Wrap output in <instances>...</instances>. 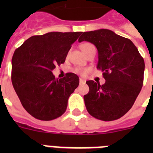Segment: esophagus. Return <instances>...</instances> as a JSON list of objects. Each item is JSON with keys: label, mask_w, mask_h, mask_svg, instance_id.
I'll use <instances>...</instances> for the list:
<instances>
[{"label": "esophagus", "mask_w": 153, "mask_h": 153, "mask_svg": "<svg viewBox=\"0 0 153 153\" xmlns=\"http://www.w3.org/2000/svg\"><path fill=\"white\" fill-rule=\"evenodd\" d=\"M86 83V80H85L84 79H83V78H79V83L80 84H83V83Z\"/></svg>", "instance_id": "esophagus-1"}]
</instances>
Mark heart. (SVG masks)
<instances>
[{
    "mask_svg": "<svg viewBox=\"0 0 153 153\" xmlns=\"http://www.w3.org/2000/svg\"><path fill=\"white\" fill-rule=\"evenodd\" d=\"M95 47L93 44H92L91 43H88V42H86V43H84L81 45V49L82 51H83L85 54H87L92 49H94ZM75 72L76 73H79V74H84L87 72V70L86 69H80V68H76L75 69Z\"/></svg>",
    "mask_w": 153,
    "mask_h": 153,
    "instance_id": "obj_1",
    "label": "heart"
}]
</instances>
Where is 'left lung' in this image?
<instances>
[{"mask_svg":"<svg viewBox=\"0 0 153 153\" xmlns=\"http://www.w3.org/2000/svg\"><path fill=\"white\" fill-rule=\"evenodd\" d=\"M88 41L98 51L97 69L103 85L86 81L89 93L85 106L92 117L103 121L120 119L132 108L143 84L145 63L129 39L107 29L83 32L78 41Z\"/></svg>","mask_w":153,"mask_h":153,"instance_id":"left-lung-1","label":"left lung"}]
</instances>
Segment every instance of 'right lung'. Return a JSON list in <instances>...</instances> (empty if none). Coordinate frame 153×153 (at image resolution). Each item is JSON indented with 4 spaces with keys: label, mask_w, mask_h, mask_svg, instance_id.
I'll use <instances>...</instances> for the list:
<instances>
[{
    "label": "right lung",
    "mask_w": 153,
    "mask_h": 153,
    "mask_svg": "<svg viewBox=\"0 0 153 153\" xmlns=\"http://www.w3.org/2000/svg\"><path fill=\"white\" fill-rule=\"evenodd\" d=\"M81 32H51L30 37L12 57L11 81L23 107L34 118L49 121L61 117L79 77L67 73L56 79L52 71L64 63Z\"/></svg>",
    "instance_id": "obj_1"
}]
</instances>
